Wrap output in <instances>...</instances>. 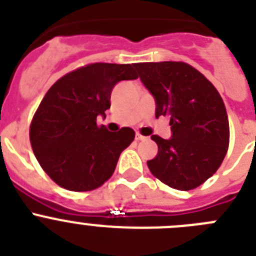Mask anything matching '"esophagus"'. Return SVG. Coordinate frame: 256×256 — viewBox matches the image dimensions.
Listing matches in <instances>:
<instances>
[{"label": "esophagus", "mask_w": 256, "mask_h": 256, "mask_svg": "<svg viewBox=\"0 0 256 256\" xmlns=\"http://www.w3.org/2000/svg\"><path fill=\"white\" fill-rule=\"evenodd\" d=\"M135 139H136L138 142H140V140H146V139H148V138L144 136V135H142V134H140V132H136V135H135Z\"/></svg>", "instance_id": "obj_1"}]
</instances>
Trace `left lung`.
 <instances>
[{
    "mask_svg": "<svg viewBox=\"0 0 256 256\" xmlns=\"http://www.w3.org/2000/svg\"><path fill=\"white\" fill-rule=\"evenodd\" d=\"M135 68L156 98V117L171 118L172 138L152 136L158 154L146 164L170 188L192 190L217 172L228 150V116L222 96L185 62H140Z\"/></svg>",
    "mask_w": 256,
    "mask_h": 256,
    "instance_id": "1",
    "label": "left lung"
}]
</instances>
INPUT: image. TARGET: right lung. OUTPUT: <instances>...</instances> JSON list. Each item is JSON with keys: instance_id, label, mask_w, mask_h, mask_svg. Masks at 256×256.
Segmentation results:
<instances>
[{"instance_id": "add662e5", "label": "right lung", "mask_w": 256, "mask_h": 256, "mask_svg": "<svg viewBox=\"0 0 256 256\" xmlns=\"http://www.w3.org/2000/svg\"><path fill=\"white\" fill-rule=\"evenodd\" d=\"M134 79H138L135 64L96 62L64 75L46 93L29 136L36 160L57 185L92 191L114 174L135 131L122 128L111 132L96 125V117H106L114 85Z\"/></svg>"}]
</instances>
